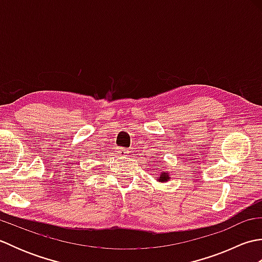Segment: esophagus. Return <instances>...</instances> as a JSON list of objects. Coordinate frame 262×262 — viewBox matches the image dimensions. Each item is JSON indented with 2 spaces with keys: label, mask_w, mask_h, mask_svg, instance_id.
Listing matches in <instances>:
<instances>
[{
  "label": "esophagus",
  "mask_w": 262,
  "mask_h": 262,
  "mask_svg": "<svg viewBox=\"0 0 262 262\" xmlns=\"http://www.w3.org/2000/svg\"><path fill=\"white\" fill-rule=\"evenodd\" d=\"M128 153H129V151H127L126 148H122V147H121V148L118 149V154L121 155V157H127Z\"/></svg>",
  "instance_id": "34e87169"
}]
</instances>
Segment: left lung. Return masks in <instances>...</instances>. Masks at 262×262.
I'll return each mask as SVG.
<instances>
[{"label":"left lung","mask_w":262,"mask_h":262,"mask_svg":"<svg viewBox=\"0 0 262 262\" xmlns=\"http://www.w3.org/2000/svg\"><path fill=\"white\" fill-rule=\"evenodd\" d=\"M168 180H170V177L165 173V172H162V173L160 174V177H159V181L160 182H164V181H168Z\"/></svg>","instance_id":"1"}]
</instances>
